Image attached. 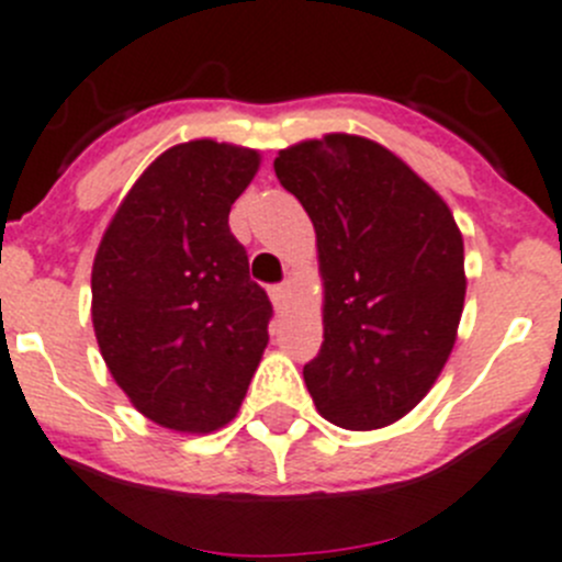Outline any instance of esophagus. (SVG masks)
Listing matches in <instances>:
<instances>
[{
  "label": "esophagus",
  "instance_id": "34e87169",
  "mask_svg": "<svg viewBox=\"0 0 562 562\" xmlns=\"http://www.w3.org/2000/svg\"><path fill=\"white\" fill-rule=\"evenodd\" d=\"M270 295H272V303H276L278 308H284V306H286V301H290V295H292V286H290V284L272 286Z\"/></svg>",
  "mask_w": 562,
  "mask_h": 562
}]
</instances>
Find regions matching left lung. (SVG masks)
Returning <instances> with one entry per match:
<instances>
[{"label":"left lung","instance_id":"1","mask_svg":"<svg viewBox=\"0 0 562 562\" xmlns=\"http://www.w3.org/2000/svg\"><path fill=\"white\" fill-rule=\"evenodd\" d=\"M306 209L323 278V345L303 368L317 412L370 431L418 406L457 342L465 247L446 200L395 153L328 133L278 153Z\"/></svg>","mask_w":562,"mask_h":562}]
</instances>
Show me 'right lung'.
Listing matches in <instances>:
<instances>
[{
  "label": "right lung",
  "mask_w": 562,
  "mask_h": 562,
  "mask_svg": "<svg viewBox=\"0 0 562 562\" xmlns=\"http://www.w3.org/2000/svg\"><path fill=\"white\" fill-rule=\"evenodd\" d=\"M250 147H169L125 194L91 267V321L113 382L144 418L209 435L236 418L272 306L228 228L259 172Z\"/></svg>",
  "instance_id": "obj_1"
}]
</instances>
